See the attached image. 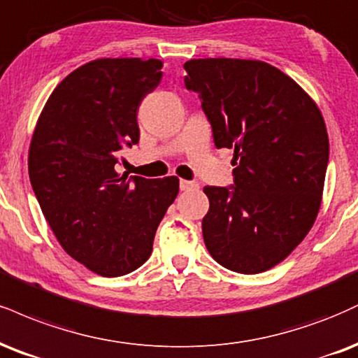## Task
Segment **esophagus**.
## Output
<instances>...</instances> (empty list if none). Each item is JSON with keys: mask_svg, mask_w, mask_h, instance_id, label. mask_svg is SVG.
Segmentation results:
<instances>
[{"mask_svg": "<svg viewBox=\"0 0 358 358\" xmlns=\"http://www.w3.org/2000/svg\"><path fill=\"white\" fill-rule=\"evenodd\" d=\"M196 188H198L196 182H188V180H182V182H180V190H182V192L196 190Z\"/></svg>", "mask_w": 358, "mask_h": 358, "instance_id": "obj_1", "label": "esophagus"}]
</instances>
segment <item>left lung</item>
<instances>
[{
    "label": "left lung",
    "mask_w": 358,
    "mask_h": 358,
    "mask_svg": "<svg viewBox=\"0 0 358 358\" xmlns=\"http://www.w3.org/2000/svg\"><path fill=\"white\" fill-rule=\"evenodd\" d=\"M217 148H234V185L205 187L201 222L210 255L238 273H260L290 255L315 222L329 163L317 103L278 68L258 59L183 64Z\"/></svg>",
    "instance_id": "8db88e82"
}]
</instances>
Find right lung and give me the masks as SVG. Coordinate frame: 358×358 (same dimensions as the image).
Listing matches in <instances>:
<instances>
[{"label":"right lung","mask_w":358,"mask_h":358,"mask_svg":"<svg viewBox=\"0 0 358 358\" xmlns=\"http://www.w3.org/2000/svg\"><path fill=\"white\" fill-rule=\"evenodd\" d=\"M160 59L101 58L53 90L28 155L34 195L68 255L101 277H122L148 260L176 176L120 175L122 148L140 140L138 106L162 80Z\"/></svg>","instance_id":"1"}]
</instances>
